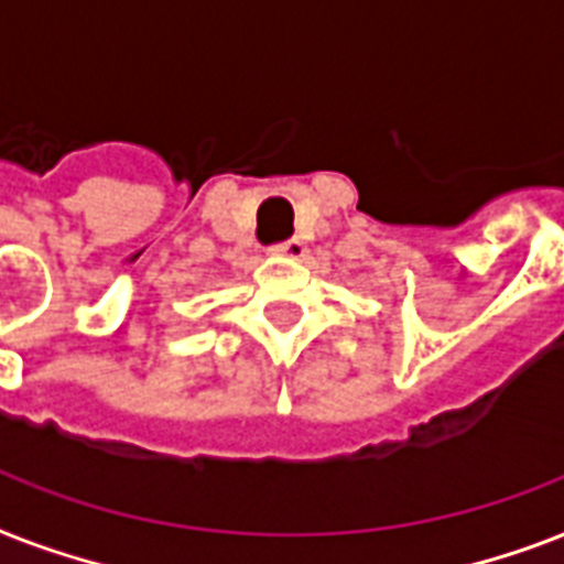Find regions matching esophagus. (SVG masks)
I'll return each mask as SVG.
<instances>
[{"label": "esophagus", "instance_id": "esophagus-1", "mask_svg": "<svg viewBox=\"0 0 564 564\" xmlns=\"http://www.w3.org/2000/svg\"><path fill=\"white\" fill-rule=\"evenodd\" d=\"M272 251H278V254H286V257H301L304 254V242H301L299 237L283 239V242L272 246Z\"/></svg>", "mask_w": 564, "mask_h": 564}]
</instances>
